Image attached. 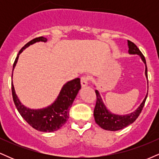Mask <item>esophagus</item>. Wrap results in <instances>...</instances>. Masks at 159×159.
Masks as SVG:
<instances>
[{"instance_id": "esophagus-1", "label": "esophagus", "mask_w": 159, "mask_h": 159, "mask_svg": "<svg viewBox=\"0 0 159 159\" xmlns=\"http://www.w3.org/2000/svg\"><path fill=\"white\" fill-rule=\"evenodd\" d=\"M90 80V77L87 75H83L81 78V84L82 87H86L88 84V81Z\"/></svg>"}]
</instances>
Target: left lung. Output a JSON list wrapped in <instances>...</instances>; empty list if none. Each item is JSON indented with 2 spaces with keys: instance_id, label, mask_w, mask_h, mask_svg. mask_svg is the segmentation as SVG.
Returning <instances> with one entry per match:
<instances>
[{
  "instance_id": "8db88e82",
  "label": "left lung",
  "mask_w": 159,
  "mask_h": 159,
  "mask_svg": "<svg viewBox=\"0 0 159 159\" xmlns=\"http://www.w3.org/2000/svg\"><path fill=\"white\" fill-rule=\"evenodd\" d=\"M128 45H129V54H138L140 56L142 61L144 62L146 65V70L145 74L147 78V63H146L145 57H144L143 54H142L140 49L137 47V45L132 43L130 40H128ZM96 95V105H95L93 114L94 118L96 123L99 125L102 129H105V130L108 131H117L120 129H123V128L128 126L130 124L134 123L135 121L137 118L139 116L140 113H141L143 107L145 104L146 99L147 98V96H146L145 98L143 99V102L140 104V105L138 107V108L134 111L132 112V114H127V115H116L114 114H111L109 112L105 107V105H104L102 100L101 96H100L99 93H98V90H95Z\"/></svg>"
}]
</instances>
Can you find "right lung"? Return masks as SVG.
I'll use <instances>...</instances> for the list:
<instances>
[{
  "label": "right lung",
  "instance_id": "1",
  "mask_svg": "<svg viewBox=\"0 0 159 159\" xmlns=\"http://www.w3.org/2000/svg\"><path fill=\"white\" fill-rule=\"evenodd\" d=\"M39 41L46 42L47 39L43 36L36 37L35 39L30 40L29 43H27L25 46L21 48L13 63L12 71L17 63L19 55L23 52L24 49L26 48L30 45ZM80 89H81L80 78H75L64 84L57 98L52 105L43 109L32 110L24 106L21 103L19 98L16 96L15 89L12 82V98L20 115L30 126L37 131L43 132H54L61 129L66 123L69 116V110Z\"/></svg>",
  "mask_w": 159,
  "mask_h": 159
}]
</instances>
